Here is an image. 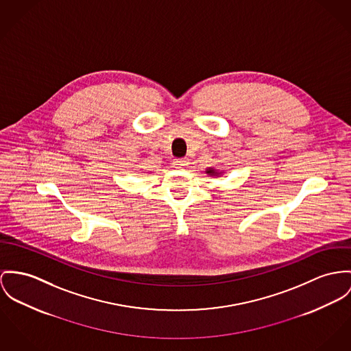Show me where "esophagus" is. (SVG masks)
I'll return each instance as SVG.
<instances>
[{"label": "esophagus", "instance_id": "obj_1", "mask_svg": "<svg viewBox=\"0 0 351 351\" xmlns=\"http://www.w3.org/2000/svg\"><path fill=\"white\" fill-rule=\"evenodd\" d=\"M189 164V162L187 158H182V159H175V160H173L175 168H186Z\"/></svg>", "mask_w": 351, "mask_h": 351}]
</instances>
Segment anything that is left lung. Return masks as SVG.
<instances>
[{"label":"left lung","mask_w":351,"mask_h":351,"mask_svg":"<svg viewBox=\"0 0 351 351\" xmlns=\"http://www.w3.org/2000/svg\"><path fill=\"white\" fill-rule=\"evenodd\" d=\"M210 176H219L221 172H217L215 168H207V171H206Z\"/></svg>","instance_id":"8db88e82"}]
</instances>
